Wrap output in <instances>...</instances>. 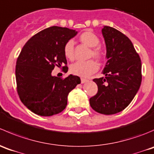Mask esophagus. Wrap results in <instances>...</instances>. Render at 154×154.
I'll return each mask as SVG.
<instances>
[{"label": "esophagus", "instance_id": "1", "mask_svg": "<svg viewBox=\"0 0 154 154\" xmlns=\"http://www.w3.org/2000/svg\"><path fill=\"white\" fill-rule=\"evenodd\" d=\"M88 82V79H83V78H82V79H81V82H82V84H83V83H85V82Z\"/></svg>", "mask_w": 154, "mask_h": 154}]
</instances>
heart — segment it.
<instances>
[{
	"instance_id": "heart-1",
	"label": "heart",
	"mask_w": 154,
	"mask_h": 154,
	"mask_svg": "<svg viewBox=\"0 0 154 154\" xmlns=\"http://www.w3.org/2000/svg\"><path fill=\"white\" fill-rule=\"evenodd\" d=\"M79 41L84 45L90 47L88 57H94L99 62H101L105 58V51L100 44V39L93 32L87 30L83 32L79 37ZM63 54L69 60L75 59V48L72 41L66 42L63 47ZM98 69V64L94 59H90L86 61H78L71 65L70 71L72 74L81 77H88L94 73Z\"/></svg>"
}]
</instances>
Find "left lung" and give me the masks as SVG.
<instances>
[{"label": "left lung", "mask_w": 154, "mask_h": 154, "mask_svg": "<svg viewBox=\"0 0 154 154\" xmlns=\"http://www.w3.org/2000/svg\"><path fill=\"white\" fill-rule=\"evenodd\" d=\"M106 45L108 61L103 73L106 77L94 79L97 94L90 98V105L97 112L114 115L129 106L141 82V62L130 39L114 27L102 30Z\"/></svg>", "instance_id": "8db88e82"}]
</instances>
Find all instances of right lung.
Wrapping results in <instances>:
<instances>
[{
	"instance_id": "obj_1",
	"label": "right lung",
	"mask_w": 154,
	"mask_h": 154,
	"mask_svg": "<svg viewBox=\"0 0 154 154\" xmlns=\"http://www.w3.org/2000/svg\"><path fill=\"white\" fill-rule=\"evenodd\" d=\"M76 33L52 26L33 35L22 48L16 61V89L21 101L33 113L45 117L60 113L67 105L69 93L81 83L77 75H51L56 66L67 72L63 47Z\"/></svg>"
}]
</instances>
